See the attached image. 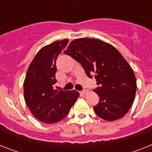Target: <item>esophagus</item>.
I'll use <instances>...</instances> for the list:
<instances>
[{"label": "esophagus", "mask_w": 152, "mask_h": 152, "mask_svg": "<svg viewBox=\"0 0 152 152\" xmlns=\"http://www.w3.org/2000/svg\"><path fill=\"white\" fill-rule=\"evenodd\" d=\"M81 93H82L83 94H88V90H87V89H84V90H83L82 91H81Z\"/></svg>", "instance_id": "34e87169"}]
</instances>
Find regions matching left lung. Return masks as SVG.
I'll list each match as a JSON object with an SVG mask.
<instances>
[{
  "label": "left lung",
  "mask_w": 152,
  "mask_h": 152,
  "mask_svg": "<svg viewBox=\"0 0 152 152\" xmlns=\"http://www.w3.org/2000/svg\"><path fill=\"white\" fill-rule=\"evenodd\" d=\"M64 53L78 61L89 77L94 75L100 97L94 110L107 121L119 119L133 103L136 80L133 70L120 52L110 44L98 39H75Z\"/></svg>",
  "instance_id": "8db88e82"
}]
</instances>
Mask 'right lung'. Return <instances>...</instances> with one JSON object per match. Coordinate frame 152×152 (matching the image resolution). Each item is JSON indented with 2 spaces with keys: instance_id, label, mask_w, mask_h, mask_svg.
<instances>
[{
  "instance_id": "right-lung-1",
  "label": "right lung",
  "mask_w": 152,
  "mask_h": 152,
  "mask_svg": "<svg viewBox=\"0 0 152 152\" xmlns=\"http://www.w3.org/2000/svg\"><path fill=\"white\" fill-rule=\"evenodd\" d=\"M68 39L42 48L29 64L23 84L24 99L33 116L45 123L61 121L79 96L77 91L53 89L56 83V60Z\"/></svg>"
}]
</instances>
